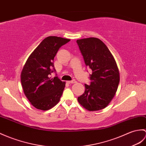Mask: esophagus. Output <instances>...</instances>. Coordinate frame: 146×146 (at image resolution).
<instances>
[{
  "instance_id": "esophagus-1",
  "label": "esophagus",
  "mask_w": 146,
  "mask_h": 146,
  "mask_svg": "<svg viewBox=\"0 0 146 146\" xmlns=\"http://www.w3.org/2000/svg\"><path fill=\"white\" fill-rule=\"evenodd\" d=\"M66 83L68 84H73V83H76V81L75 80H72V81H67Z\"/></svg>"
}]
</instances>
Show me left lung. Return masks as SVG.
Instances as JSON below:
<instances>
[{
  "label": "left lung",
  "instance_id": "8db88e82",
  "mask_svg": "<svg viewBox=\"0 0 146 146\" xmlns=\"http://www.w3.org/2000/svg\"><path fill=\"white\" fill-rule=\"evenodd\" d=\"M86 66L92 70L90 85L84 84L85 91L78 98L79 103L90 111L103 110L116 94L120 74L113 55L99 38L76 40Z\"/></svg>",
  "mask_w": 146,
  "mask_h": 146
}]
</instances>
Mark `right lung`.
Instances as JSON below:
<instances>
[{"label": "right lung", "mask_w": 146, "mask_h": 146, "mask_svg": "<svg viewBox=\"0 0 146 146\" xmlns=\"http://www.w3.org/2000/svg\"><path fill=\"white\" fill-rule=\"evenodd\" d=\"M70 41L62 37H46L30 54L20 74L25 96L37 110H48L58 103L66 83L50 77L53 60L61 46Z\"/></svg>", "instance_id": "1"}]
</instances>
